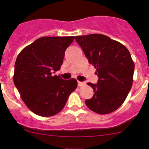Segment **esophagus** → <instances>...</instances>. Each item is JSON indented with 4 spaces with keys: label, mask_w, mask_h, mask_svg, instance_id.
I'll return each mask as SVG.
<instances>
[{
    "label": "esophagus",
    "mask_w": 149,
    "mask_h": 149,
    "mask_svg": "<svg viewBox=\"0 0 149 149\" xmlns=\"http://www.w3.org/2000/svg\"><path fill=\"white\" fill-rule=\"evenodd\" d=\"M82 84H84V82H80V81H78V86H81L82 85Z\"/></svg>",
    "instance_id": "esophagus-1"
}]
</instances>
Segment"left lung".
Returning a JSON list of instances; mask_svg holds the SVG:
<instances>
[{"mask_svg":"<svg viewBox=\"0 0 149 149\" xmlns=\"http://www.w3.org/2000/svg\"><path fill=\"white\" fill-rule=\"evenodd\" d=\"M76 40L98 76L97 84L87 83L95 93L86 100V105L98 114L114 111L132 86L135 65L130 52L125 45L102 34L79 36Z\"/></svg>","mask_w":149,"mask_h":149,"instance_id":"1","label":"left lung"}]
</instances>
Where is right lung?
Returning a JSON list of instances; mask_svg holds the SVG:
<instances>
[{
    "label": "right lung",
    "instance_id": "obj_1",
    "mask_svg": "<svg viewBox=\"0 0 149 149\" xmlns=\"http://www.w3.org/2000/svg\"><path fill=\"white\" fill-rule=\"evenodd\" d=\"M74 36H45L24 47L15 63L14 82L20 97L35 114L49 117L61 112L78 86L53 73L60 70Z\"/></svg>",
    "mask_w": 149,
    "mask_h": 149
}]
</instances>
